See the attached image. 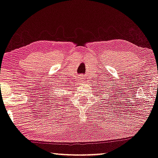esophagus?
Masks as SVG:
<instances>
[{
	"label": "esophagus",
	"instance_id": "34e87169",
	"mask_svg": "<svg viewBox=\"0 0 158 158\" xmlns=\"http://www.w3.org/2000/svg\"><path fill=\"white\" fill-rule=\"evenodd\" d=\"M84 79V78H81V79Z\"/></svg>",
	"mask_w": 158,
	"mask_h": 158
}]
</instances>
